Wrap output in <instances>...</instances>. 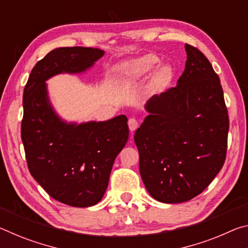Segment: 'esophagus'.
Instances as JSON below:
<instances>
[{
	"label": "esophagus",
	"mask_w": 248,
	"mask_h": 248,
	"mask_svg": "<svg viewBox=\"0 0 248 248\" xmlns=\"http://www.w3.org/2000/svg\"><path fill=\"white\" fill-rule=\"evenodd\" d=\"M128 125H129L130 131L133 132L134 130H136L138 127H139V123H138V120L136 118H130L128 120Z\"/></svg>",
	"instance_id": "obj_1"
}]
</instances>
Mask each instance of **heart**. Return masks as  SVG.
<instances>
[{"mask_svg": "<svg viewBox=\"0 0 248 248\" xmlns=\"http://www.w3.org/2000/svg\"><path fill=\"white\" fill-rule=\"evenodd\" d=\"M159 63V58L153 53H148L144 56L131 59L121 63L117 71V78L123 85H131V84L141 81L153 72ZM173 78V69L169 64L158 66L152 77V84L156 89L166 86Z\"/></svg>", "mask_w": 248, "mask_h": 248, "instance_id": "b5f03b06", "label": "heart"}]
</instances>
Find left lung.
<instances>
[{"label": "left lung", "mask_w": 248, "mask_h": 248, "mask_svg": "<svg viewBox=\"0 0 248 248\" xmlns=\"http://www.w3.org/2000/svg\"><path fill=\"white\" fill-rule=\"evenodd\" d=\"M187 61L177 85L154 95L134 134L140 175L164 203L201 194L224 164L229 116L220 78L204 54L185 45Z\"/></svg>", "instance_id": "8db88e82"}]
</instances>
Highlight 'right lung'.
Listing matches in <instances>:
<instances>
[{
    "label": "right lung",
    "instance_id": "add662e5",
    "mask_svg": "<svg viewBox=\"0 0 248 248\" xmlns=\"http://www.w3.org/2000/svg\"><path fill=\"white\" fill-rule=\"evenodd\" d=\"M104 53L97 48L54 49L33 66L24 90L20 133L28 170L50 197L72 207L102 200L115 158L128 141V118L66 123L50 103L46 81L85 72Z\"/></svg>",
    "mask_w": 248,
    "mask_h": 248
}]
</instances>
